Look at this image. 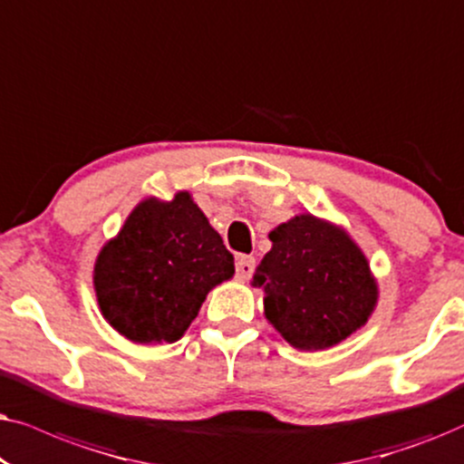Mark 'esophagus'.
I'll use <instances>...</instances> for the list:
<instances>
[{
	"label": "esophagus",
	"instance_id": "esophagus-1",
	"mask_svg": "<svg viewBox=\"0 0 464 464\" xmlns=\"http://www.w3.org/2000/svg\"><path fill=\"white\" fill-rule=\"evenodd\" d=\"M255 256H248V255H239L236 258V271H237V277L239 280H248L252 276V271H255Z\"/></svg>",
	"mask_w": 464,
	"mask_h": 464
}]
</instances>
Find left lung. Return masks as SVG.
<instances>
[{
    "label": "left lung",
    "mask_w": 464,
    "mask_h": 464,
    "mask_svg": "<svg viewBox=\"0 0 464 464\" xmlns=\"http://www.w3.org/2000/svg\"><path fill=\"white\" fill-rule=\"evenodd\" d=\"M269 239L252 284L265 293V318L293 348H333L367 323L378 282L342 227L299 214L277 225Z\"/></svg>",
    "instance_id": "left-lung-1"
}]
</instances>
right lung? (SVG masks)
Wrapping results in <instances>:
<instances>
[{"instance_id": "right-lung-1", "label": "right lung", "mask_w": 464, "mask_h": 464, "mask_svg": "<svg viewBox=\"0 0 464 464\" xmlns=\"http://www.w3.org/2000/svg\"><path fill=\"white\" fill-rule=\"evenodd\" d=\"M236 274L233 255L187 190L148 197L97 255L92 284L103 318L133 343L178 342L214 286Z\"/></svg>"}]
</instances>
